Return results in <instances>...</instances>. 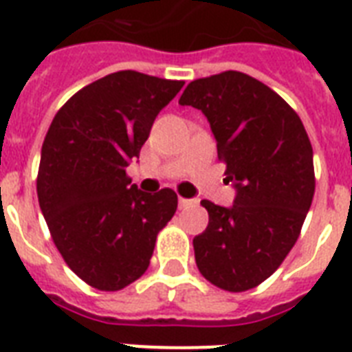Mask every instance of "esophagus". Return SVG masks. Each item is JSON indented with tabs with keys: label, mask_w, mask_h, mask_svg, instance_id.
I'll return each instance as SVG.
<instances>
[{
	"label": "esophagus",
	"mask_w": 352,
	"mask_h": 352,
	"mask_svg": "<svg viewBox=\"0 0 352 352\" xmlns=\"http://www.w3.org/2000/svg\"><path fill=\"white\" fill-rule=\"evenodd\" d=\"M179 204V209H187V207H190V205L196 204V199H189V198H179L178 199Z\"/></svg>",
	"instance_id": "obj_1"
}]
</instances>
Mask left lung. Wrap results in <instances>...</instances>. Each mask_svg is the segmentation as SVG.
Wrapping results in <instances>:
<instances>
[{
    "label": "left lung",
    "instance_id": "left-lung-1",
    "mask_svg": "<svg viewBox=\"0 0 352 352\" xmlns=\"http://www.w3.org/2000/svg\"><path fill=\"white\" fill-rule=\"evenodd\" d=\"M179 105L204 112L216 138L234 205L201 199L207 229L192 240L205 280L229 292L265 282L296 243L314 196L313 147L282 96L238 70L190 81Z\"/></svg>",
    "mask_w": 352,
    "mask_h": 352
}]
</instances>
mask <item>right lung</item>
<instances>
[{"label": "right lung", "mask_w": 352, "mask_h": 352, "mask_svg": "<svg viewBox=\"0 0 352 352\" xmlns=\"http://www.w3.org/2000/svg\"><path fill=\"white\" fill-rule=\"evenodd\" d=\"M184 83L112 72L76 92L50 123L38 201L65 263L91 287L120 291L136 282L178 209L173 189L142 192L131 185L127 167Z\"/></svg>", "instance_id": "1"}]
</instances>
